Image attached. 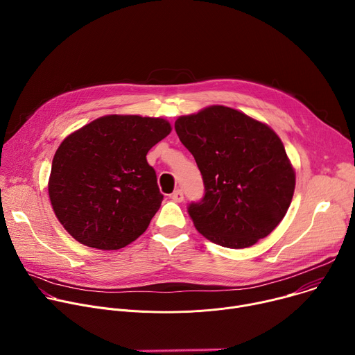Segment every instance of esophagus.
I'll use <instances>...</instances> for the list:
<instances>
[{
    "label": "esophagus",
    "instance_id": "obj_1",
    "mask_svg": "<svg viewBox=\"0 0 355 355\" xmlns=\"http://www.w3.org/2000/svg\"><path fill=\"white\" fill-rule=\"evenodd\" d=\"M170 198H171L174 202H182V200H184V193H182L181 189H175V191L170 195Z\"/></svg>",
    "mask_w": 355,
    "mask_h": 355
}]
</instances>
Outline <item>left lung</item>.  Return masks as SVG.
Instances as JSON below:
<instances>
[{
  "mask_svg": "<svg viewBox=\"0 0 355 355\" xmlns=\"http://www.w3.org/2000/svg\"><path fill=\"white\" fill-rule=\"evenodd\" d=\"M175 132L205 184V196L188 207L196 230L229 248L267 237L284 219L295 191V170L279 136L223 105L180 116Z\"/></svg>",
  "mask_w": 355,
  "mask_h": 355,
  "instance_id": "obj_1",
  "label": "left lung"
}]
</instances>
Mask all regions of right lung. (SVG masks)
<instances>
[{
    "mask_svg": "<svg viewBox=\"0 0 355 355\" xmlns=\"http://www.w3.org/2000/svg\"><path fill=\"white\" fill-rule=\"evenodd\" d=\"M170 132L163 118L105 115L60 143L47 189L70 236L88 247L118 250L146 232L163 200L146 155Z\"/></svg>",
    "mask_w": 355,
    "mask_h": 355,
    "instance_id": "obj_1",
    "label": "right lung"
}]
</instances>
